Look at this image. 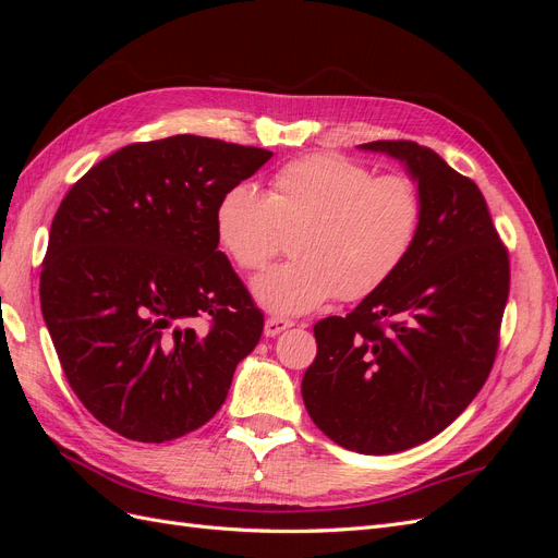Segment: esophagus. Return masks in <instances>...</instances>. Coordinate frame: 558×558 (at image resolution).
Wrapping results in <instances>:
<instances>
[{
  "label": "esophagus",
  "mask_w": 558,
  "mask_h": 558,
  "mask_svg": "<svg viewBox=\"0 0 558 558\" xmlns=\"http://www.w3.org/2000/svg\"><path fill=\"white\" fill-rule=\"evenodd\" d=\"M291 326H293L291 318L269 316V318L265 320V335H267V337H275V335H279V332H283V330H289Z\"/></svg>",
  "instance_id": "1"
}]
</instances>
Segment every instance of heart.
<instances>
[{
  "label": "heart",
  "instance_id": "b5f03b06",
  "mask_svg": "<svg viewBox=\"0 0 558 558\" xmlns=\"http://www.w3.org/2000/svg\"><path fill=\"white\" fill-rule=\"evenodd\" d=\"M424 226V195L408 174H379L344 156H310L275 174L267 195L232 185L216 232L234 265L256 272L291 238V260L253 281L272 314H307L332 295L361 300L410 258Z\"/></svg>",
  "mask_w": 558,
  "mask_h": 558
}]
</instances>
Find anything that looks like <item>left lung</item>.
Instances as JSON below:
<instances>
[{
	"label": "left lung",
	"instance_id": "left-lung-1",
	"mask_svg": "<svg viewBox=\"0 0 558 558\" xmlns=\"http://www.w3.org/2000/svg\"><path fill=\"white\" fill-rule=\"evenodd\" d=\"M408 162L424 195L410 258L347 316L314 326L302 400L332 442L396 453L442 433L492 373L510 253L477 183L408 140L363 144Z\"/></svg>",
	"mask_w": 558,
	"mask_h": 558
}]
</instances>
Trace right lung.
I'll return each mask as SVG.
<instances>
[{
	"instance_id": "obj_1",
	"label": "right lung",
	"mask_w": 558,
	"mask_h": 558,
	"mask_svg": "<svg viewBox=\"0 0 558 558\" xmlns=\"http://www.w3.org/2000/svg\"><path fill=\"white\" fill-rule=\"evenodd\" d=\"M269 158L195 134L137 142L60 202L39 279L44 320L83 408L128 440L205 426L256 349L265 318L218 251L216 207Z\"/></svg>"
}]
</instances>
